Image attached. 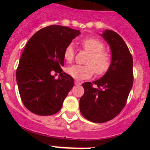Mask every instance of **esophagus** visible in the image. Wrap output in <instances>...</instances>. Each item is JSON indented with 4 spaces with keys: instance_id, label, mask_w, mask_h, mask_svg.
Here are the masks:
<instances>
[{
    "instance_id": "34e87169",
    "label": "esophagus",
    "mask_w": 150,
    "mask_h": 150,
    "mask_svg": "<svg viewBox=\"0 0 150 150\" xmlns=\"http://www.w3.org/2000/svg\"><path fill=\"white\" fill-rule=\"evenodd\" d=\"M74 83H75V85H80V84H81V83H80L79 81H78V80H75V81H74Z\"/></svg>"
}]
</instances>
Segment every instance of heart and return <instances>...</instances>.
<instances>
[{
  "instance_id": "obj_1",
  "label": "heart",
  "mask_w": 150,
  "mask_h": 150,
  "mask_svg": "<svg viewBox=\"0 0 150 150\" xmlns=\"http://www.w3.org/2000/svg\"><path fill=\"white\" fill-rule=\"evenodd\" d=\"M82 47L89 55L87 57L85 65L70 66L66 68V72L76 79H88L93 75L94 72L98 76L104 75L110 68L112 57L108 52L104 50V43L96 38H86L80 42ZM64 59L67 63L74 61L75 53L73 45L70 44L64 51Z\"/></svg>"
}]
</instances>
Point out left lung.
I'll list each match as a JSON object with an SVG mask.
<instances>
[{
  "label": "left lung",
  "instance_id": "left-lung-1",
  "mask_svg": "<svg viewBox=\"0 0 150 150\" xmlns=\"http://www.w3.org/2000/svg\"><path fill=\"white\" fill-rule=\"evenodd\" d=\"M100 35L110 46V68L100 79L82 84L85 91L79 100L82 115L96 123L106 122L120 114L126 104L134 80L133 59L122 38L110 30Z\"/></svg>",
  "mask_w": 150,
  "mask_h": 150
}]
</instances>
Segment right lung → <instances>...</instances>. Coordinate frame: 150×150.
Returning <instances> with one entry per match:
<instances>
[{
	"instance_id": "1",
	"label": "right lung",
	"mask_w": 150,
	"mask_h": 150,
	"mask_svg": "<svg viewBox=\"0 0 150 150\" xmlns=\"http://www.w3.org/2000/svg\"><path fill=\"white\" fill-rule=\"evenodd\" d=\"M79 30L61 25L40 29L26 44L16 70L21 99L28 110L40 116L59 112L74 86L72 76L62 72L64 51ZM60 73L57 80L53 72Z\"/></svg>"
}]
</instances>
